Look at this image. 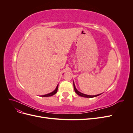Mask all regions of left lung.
Returning <instances> with one entry per match:
<instances>
[{
	"label": "left lung",
	"mask_w": 133,
	"mask_h": 133,
	"mask_svg": "<svg viewBox=\"0 0 133 133\" xmlns=\"http://www.w3.org/2000/svg\"><path fill=\"white\" fill-rule=\"evenodd\" d=\"M73 85H74V89L75 92L78 95H79L80 96H82V97H85V98H94V97H95V96H99V95H100V94H99L95 95H87V94H83V93H82V92L79 91L77 89H76V87L75 86V84H74V82H73Z\"/></svg>",
	"instance_id": "obj_1"
}]
</instances>
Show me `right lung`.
<instances>
[{
    "instance_id": "obj_1",
    "label": "right lung",
    "mask_w": 133,
    "mask_h": 133,
    "mask_svg": "<svg viewBox=\"0 0 133 133\" xmlns=\"http://www.w3.org/2000/svg\"><path fill=\"white\" fill-rule=\"evenodd\" d=\"M58 85L57 86V87H56L55 89L53 91L50 92V93H49V94H45V95H41V96H43V97H48V96H53V95H54V94H55L56 93H57V91H58Z\"/></svg>"
}]
</instances>
